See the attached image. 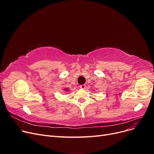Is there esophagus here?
Masks as SVG:
<instances>
[{"label":"esophagus","mask_w":154,"mask_h":154,"mask_svg":"<svg viewBox=\"0 0 154 154\" xmlns=\"http://www.w3.org/2000/svg\"><path fill=\"white\" fill-rule=\"evenodd\" d=\"M80 88H82V89H85V88H86V86H85V85H80Z\"/></svg>","instance_id":"34e87169"}]
</instances>
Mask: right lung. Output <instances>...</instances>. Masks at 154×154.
Segmentation results:
<instances>
[{"mask_svg":"<svg viewBox=\"0 0 154 154\" xmlns=\"http://www.w3.org/2000/svg\"><path fill=\"white\" fill-rule=\"evenodd\" d=\"M63 91H69V88H64Z\"/></svg>","mask_w":154,"mask_h":154,"instance_id":"obj_1","label":"right lung"}]
</instances>
